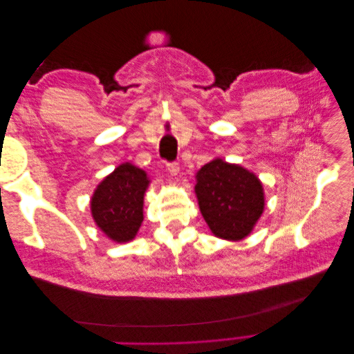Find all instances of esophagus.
I'll return each instance as SVG.
<instances>
[{
	"label": "esophagus",
	"instance_id": "obj_1",
	"mask_svg": "<svg viewBox=\"0 0 354 354\" xmlns=\"http://www.w3.org/2000/svg\"><path fill=\"white\" fill-rule=\"evenodd\" d=\"M167 169L171 176H177L180 171V165H178V162H169V164H167Z\"/></svg>",
	"mask_w": 354,
	"mask_h": 354
}]
</instances>
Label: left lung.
<instances>
[{
    "mask_svg": "<svg viewBox=\"0 0 354 354\" xmlns=\"http://www.w3.org/2000/svg\"><path fill=\"white\" fill-rule=\"evenodd\" d=\"M196 180L199 208L211 232L227 241L248 236L264 209L260 180L248 169L223 159L203 165Z\"/></svg>",
    "mask_w": 354,
    "mask_h": 354,
    "instance_id": "8db88e82",
    "label": "left lung"
}]
</instances>
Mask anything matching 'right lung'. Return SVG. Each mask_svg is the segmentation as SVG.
<instances>
[{"label": "right lung", "mask_w": 354, "mask_h": 354, "mask_svg": "<svg viewBox=\"0 0 354 354\" xmlns=\"http://www.w3.org/2000/svg\"><path fill=\"white\" fill-rule=\"evenodd\" d=\"M149 180L143 169L122 164L106 177L91 198L95 224L115 242L131 241L143 221V196Z\"/></svg>", "instance_id": "add662e5"}]
</instances>
